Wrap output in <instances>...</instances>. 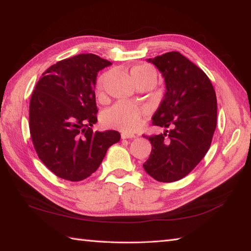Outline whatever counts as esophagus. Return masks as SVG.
<instances>
[{"label":"esophagus","instance_id":"34e87169","mask_svg":"<svg viewBox=\"0 0 251 251\" xmlns=\"http://www.w3.org/2000/svg\"><path fill=\"white\" fill-rule=\"evenodd\" d=\"M135 135L132 134V133H126V132H122L121 133V138L122 140H126V138H134Z\"/></svg>","mask_w":251,"mask_h":251}]
</instances>
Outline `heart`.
Masks as SVG:
<instances>
[{
	"label": "heart",
	"instance_id": "1",
	"mask_svg": "<svg viewBox=\"0 0 251 251\" xmlns=\"http://www.w3.org/2000/svg\"><path fill=\"white\" fill-rule=\"evenodd\" d=\"M130 76L135 85L145 79L155 80V78H157V74H155V71L152 66L146 63H141L133 66L130 71ZM106 80L107 74H103L99 77L97 81L96 92L100 99L104 98L105 96ZM143 116V109L119 102L104 111L102 114V122L107 127H113V129H118L125 132H131L140 126Z\"/></svg>",
	"mask_w": 251,
	"mask_h": 251
}]
</instances>
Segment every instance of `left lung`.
<instances>
[{
    "label": "left lung",
    "mask_w": 251,
    "mask_h": 251,
    "mask_svg": "<svg viewBox=\"0 0 251 251\" xmlns=\"http://www.w3.org/2000/svg\"><path fill=\"white\" fill-rule=\"evenodd\" d=\"M162 73L166 92L152 125L170 130L143 135L152 145L145 171L162 182L179 180L200 163L217 126V98L204 72L178 51L148 59Z\"/></svg>",
    "instance_id": "left-lung-1"
}]
</instances>
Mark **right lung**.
I'll return each mask as SVG.
<instances>
[{
  "mask_svg": "<svg viewBox=\"0 0 251 251\" xmlns=\"http://www.w3.org/2000/svg\"><path fill=\"white\" fill-rule=\"evenodd\" d=\"M111 63L93 53L61 60L42 74L30 100L29 126L38 158L55 176L70 181L96 172L117 131L93 132L98 121L94 85Z\"/></svg>",
  "mask_w": 251,
  "mask_h": 251,
  "instance_id": "1",
  "label": "right lung"
}]
</instances>
